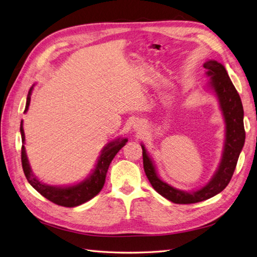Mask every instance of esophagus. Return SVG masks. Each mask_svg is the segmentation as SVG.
I'll return each mask as SVG.
<instances>
[{"mask_svg":"<svg viewBox=\"0 0 257 257\" xmlns=\"http://www.w3.org/2000/svg\"><path fill=\"white\" fill-rule=\"evenodd\" d=\"M135 127L141 131V128L144 127V126H142V123H141V122H138V123H136V125H135Z\"/></svg>","mask_w":257,"mask_h":257,"instance_id":"obj_1","label":"esophagus"}]
</instances>
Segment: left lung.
Wrapping results in <instances>:
<instances>
[{
	"label": "left lung",
	"instance_id": "1",
	"mask_svg": "<svg viewBox=\"0 0 257 257\" xmlns=\"http://www.w3.org/2000/svg\"><path fill=\"white\" fill-rule=\"evenodd\" d=\"M203 67L207 69V75L211 78L210 85L218 96L225 121V144L223 155H222L220 166L212 179L197 191L186 192L176 189L164 182L157 176L155 166L153 165L151 158L148 157L145 147L142 145L144 170L148 180L159 195L174 203L188 204L200 202L218 195L223 190L229 185L233 173H234L238 156H240L245 142L242 101L227 75L224 66L215 60H208L204 62Z\"/></svg>",
	"mask_w": 257,
	"mask_h": 257
}]
</instances>
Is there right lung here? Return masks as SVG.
I'll return each mask as SVG.
<instances>
[{
    "mask_svg": "<svg viewBox=\"0 0 257 257\" xmlns=\"http://www.w3.org/2000/svg\"><path fill=\"white\" fill-rule=\"evenodd\" d=\"M32 90H33V87L30 89V92L27 94L26 106H25L24 112H26L28 110V106H30ZM21 135H22L23 143H24L25 135H24V130H23V122L21 123ZM126 142H127L126 139H117L115 141L110 142L109 144H106V146L103 148V151H102V154L99 158L98 164H96L95 169L93 170V173L91 174L89 178H87L84 181L75 186L53 187V186L45 185L38 179H36V177L32 173L30 164H28V159L26 156L24 145L22 146L23 170H24L26 179L28 182H30L31 186L34 188V189L41 193L43 197L48 199L49 201L58 204V206H61V207H67V208L77 207V206H80V204L84 202L89 201L90 199H92L101 191V189L104 186L105 176L112 159L116 155L117 152L125 145Z\"/></svg>",
    "mask_w": 257,
    "mask_h": 257,
    "instance_id": "add662e5",
    "label": "right lung"
}]
</instances>
